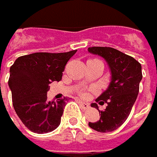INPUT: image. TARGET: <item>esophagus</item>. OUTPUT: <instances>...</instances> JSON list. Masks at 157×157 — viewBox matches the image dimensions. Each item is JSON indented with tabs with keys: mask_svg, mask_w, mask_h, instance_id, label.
<instances>
[{
	"mask_svg": "<svg viewBox=\"0 0 157 157\" xmlns=\"http://www.w3.org/2000/svg\"><path fill=\"white\" fill-rule=\"evenodd\" d=\"M78 104H79V105L81 106V108H82L83 110H87V109L89 108L88 104H86V103H85V102H82V101H78Z\"/></svg>",
	"mask_w": 157,
	"mask_h": 157,
	"instance_id": "esophagus-1",
	"label": "esophagus"
}]
</instances>
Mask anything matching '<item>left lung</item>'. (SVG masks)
Here are the masks:
<instances>
[{"mask_svg": "<svg viewBox=\"0 0 157 157\" xmlns=\"http://www.w3.org/2000/svg\"><path fill=\"white\" fill-rule=\"evenodd\" d=\"M92 54L103 57L111 71V81L107 89L95 101L100 105L107 104L104 111H100L96 104L100 119L95 122H88L91 129L99 132H110L121 127L130 113L137 99L142 79L141 64L133 57L111 47H89Z\"/></svg>", "mask_w": 157, "mask_h": 157, "instance_id": "1", "label": "left lung"}]
</instances>
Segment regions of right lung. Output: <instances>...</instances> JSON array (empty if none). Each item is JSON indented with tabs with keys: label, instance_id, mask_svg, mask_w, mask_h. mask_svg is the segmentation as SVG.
Masks as SVG:
<instances>
[{
	"label": "right lung",
	"instance_id": "obj_1",
	"mask_svg": "<svg viewBox=\"0 0 157 157\" xmlns=\"http://www.w3.org/2000/svg\"><path fill=\"white\" fill-rule=\"evenodd\" d=\"M76 52H35L18 57L10 67L13 107L29 130L44 134L59 127L67 99L48 102L47 91L49 84L62 79L65 65Z\"/></svg>",
	"mask_w": 157,
	"mask_h": 157
}]
</instances>
